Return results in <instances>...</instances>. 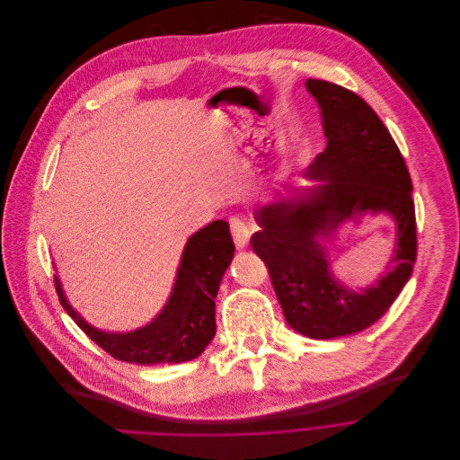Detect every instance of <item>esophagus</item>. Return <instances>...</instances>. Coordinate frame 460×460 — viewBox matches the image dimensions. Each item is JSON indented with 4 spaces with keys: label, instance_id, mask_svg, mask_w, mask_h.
Wrapping results in <instances>:
<instances>
[{
    "label": "esophagus",
    "instance_id": "esophagus-1",
    "mask_svg": "<svg viewBox=\"0 0 460 460\" xmlns=\"http://www.w3.org/2000/svg\"><path fill=\"white\" fill-rule=\"evenodd\" d=\"M230 230H232V235H234V243L237 248H244L250 241V225L239 217H232L230 219Z\"/></svg>",
    "mask_w": 460,
    "mask_h": 460
}]
</instances>
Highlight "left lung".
<instances>
[{
	"label": "left lung",
	"mask_w": 460,
	"mask_h": 460,
	"mask_svg": "<svg viewBox=\"0 0 460 460\" xmlns=\"http://www.w3.org/2000/svg\"><path fill=\"white\" fill-rule=\"evenodd\" d=\"M328 139L305 177L319 185L275 194L255 208L253 252L264 261L287 323L310 339H335L372 326L411 278L417 257L413 185L394 137L351 90L306 79ZM390 217L396 246L389 271L353 291L332 275L325 244L341 224L364 215Z\"/></svg>",
	"instance_id": "left-lung-1"
}]
</instances>
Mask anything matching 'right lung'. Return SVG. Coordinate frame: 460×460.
<instances>
[{"instance_id": "add662e5", "label": "right lung", "mask_w": 460, "mask_h": 460, "mask_svg": "<svg viewBox=\"0 0 460 460\" xmlns=\"http://www.w3.org/2000/svg\"><path fill=\"white\" fill-rule=\"evenodd\" d=\"M234 250L226 221H214L190 235L166 305L148 324L132 332H105L86 323L68 303L58 275L56 290L65 312L112 357L143 366L187 362L199 357L216 335L214 299Z\"/></svg>"}]
</instances>
